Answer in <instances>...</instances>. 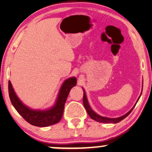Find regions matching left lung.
<instances>
[{
	"label": "left lung",
	"instance_id": "8db88e82",
	"mask_svg": "<svg viewBox=\"0 0 152 152\" xmlns=\"http://www.w3.org/2000/svg\"><path fill=\"white\" fill-rule=\"evenodd\" d=\"M142 87H143V81H142ZM83 102L84 107H85V108H86V110H87V112H88L89 116H90L91 118L92 119V120L96 121V122H99L101 123H108V124H110V123H112V124H116V123L120 122V121H122V120H124V118H126V117L128 116L129 114H130L131 111L133 110V109L134 108V107L135 106V105H136L137 102H138L140 97V96H141V95H140L139 98L137 99L135 104L133 106V108H131L128 113H126V114L122 115V116H121V117H116V118H109V117L101 116V115L97 114V113H95L94 111L93 110L92 108H91V107L90 106V104H89V103H88V99H87L86 91H85L83 88ZM141 94H142V93H141Z\"/></svg>",
	"mask_w": 152,
	"mask_h": 152
}]
</instances>
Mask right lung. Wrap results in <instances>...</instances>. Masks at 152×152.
I'll return each mask as SVG.
<instances>
[{
  "instance_id": "obj_1",
  "label": "right lung",
  "mask_w": 152,
  "mask_h": 152,
  "mask_svg": "<svg viewBox=\"0 0 152 152\" xmlns=\"http://www.w3.org/2000/svg\"><path fill=\"white\" fill-rule=\"evenodd\" d=\"M76 77L69 78L64 80L60 89L55 104L46 110H35L26 106L16 94L11 82L9 80L8 91L10 99L17 112L29 124L39 127L50 126L61 120L66 98L71 89L76 86Z\"/></svg>"
}]
</instances>
